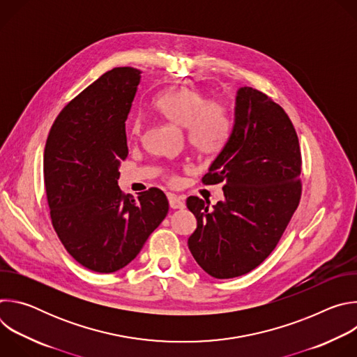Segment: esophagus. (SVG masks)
<instances>
[{
	"label": "esophagus",
	"mask_w": 357,
	"mask_h": 357,
	"mask_svg": "<svg viewBox=\"0 0 357 357\" xmlns=\"http://www.w3.org/2000/svg\"><path fill=\"white\" fill-rule=\"evenodd\" d=\"M168 199H169V206L172 209H183L185 208V199L181 196H176L174 193H168Z\"/></svg>",
	"instance_id": "1"
}]
</instances>
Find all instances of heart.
Listing matches in <instances>:
<instances>
[{"mask_svg": "<svg viewBox=\"0 0 357 357\" xmlns=\"http://www.w3.org/2000/svg\"><path fill=\"white\" fill-rule=\"evenodd\" d=\"M155 112L169 123L185 128L189 144L200 154H215L225 145L230 132V117L220 100H208L202 91L179 87L160 94L154 101ZM142 124L134 120L130 135L141 137ZM175 178L171 176V181Z\"/></svg>", "mask_w": 357, "mask_h": 357, "instance_id": "1", "label": "heart"}]
</instances>
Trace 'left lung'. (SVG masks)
Instances as JSON below:
<instances>
[{"mask_svg":"<svg viewBox=\"0 0 357 357\" xmlns=\"http://www.w3.org/2000/svg\"><path fill=\"white\" fill-rule=\"evenodd\" d=\"M296 131L275 101L260 90L241 87L229 137L202 178L223 183L225 199L209 209L197 196L186 199L197 220L188 238L196 263L226 280L259 267L278 244L302 193Z\"/></svg>","mask_w":357,"mask_h":357,"instance_id":"8db88e82","label":"left lung"}]
</instances>
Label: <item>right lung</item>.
<instances>
[{
    "label": "right lung",
    "mask_w": 357,
    "mask_h": 357,
    "mask_svg": "<svg viewBox=\"0 0 357 357\" xmlns=\"http://www.w3.org/2000/svg\"><path fill=\"white\" fill-rule=\"evenodd\" d=\"M139 80L134 68L100 76L63 107L45 145L52 226L70 256L94 273H114L131 263L169 209L161 189L132 197L117 182L128 155L126 120Z\"/></svg>",
    "instance_id": "add662e5"
}]
</instances>
